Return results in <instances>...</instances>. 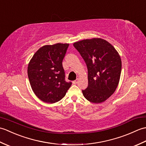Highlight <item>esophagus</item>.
Here are the masks:
<instances>
[{"label":"esophagus","instance_id":"esophagus-1","mask_svg":"<svg viewBox=\"0 0 146 146\" xmlns=\"http://www.w3.org/2000/svg\"><path fill=\"white\" fill-rule=\"evenodd\" d=\"M78 79H76V80H74V81L73 82V83L74 85H76L77 83H78Z\"/></svg>","mask_w":146,"mask_h":146}]
</instances>
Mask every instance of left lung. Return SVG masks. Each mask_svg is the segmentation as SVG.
<instances>
[{"mask_svg": "<svg viewBox=\"0 0 146 146\" xmlns=\"http://www.w3.org/2000/svg\"><path fill=\"white\" fill-rule=\"evenodd\" d=\"M88 69V87L82 90L88 101L102 103L112 95L119 84L122 61L113 46L104 39H84L73 44Z\"/></svg>", "mask_w": 146, "mask_h": 146, "instance_id": "8db88e82", "label": "left lung"}]
</instances>
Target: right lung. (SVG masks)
<instances>
[{"mask_svg":"<svg viewBox=\"0 0 146 146\" xmlns=\"http://www.w3.org/2000/svg\"><path fill=\"white\" fill-rule=\"evenodd\" d=\"M68 44L57 43L39 48L31 60L27 75L35 95L46 103L63 98L72 83L65 80L63 62Z\"/></svg>","mask_w":146,"mask_h":146,"instance_id":"right-lung-1","label":"right lung"}]
</instances>
